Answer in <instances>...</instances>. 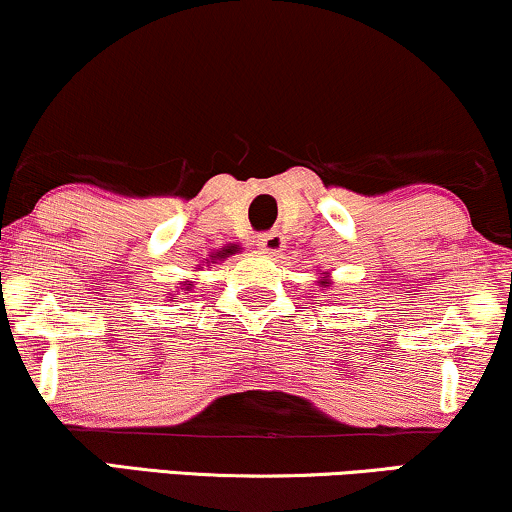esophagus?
Here are the masks:
<instances>
[{"mask_svg":"<svg viewBox=\"0 0 512 512\" xmlns=\"http://www.w3.org/2000/svg\"><path fill=\"white\" fill-rule=\"evenodd\" d=\"M257 248H260V252H264V255H271V257L281 255L283 248H286V238L276 234V231H269V234H262L257 238Z\"/></svg>","mask_w":512,"mask_h":512,"instance_id":"obj_1","label":"esophagus"}]
</instances>
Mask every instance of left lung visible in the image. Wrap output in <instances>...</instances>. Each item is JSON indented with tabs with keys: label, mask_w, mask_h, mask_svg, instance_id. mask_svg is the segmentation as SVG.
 Instances as JSON below:
<instances>
[{
	"label": "left lung",
	"mask_w": 512,
	"mask_h": 512,
	"mask_svg": "<svg viewBox=\"0 0 512 512\" xmlns=\"http://www.w3.org/2000/svg\"><path fill=\"white\" fill-rule=\"evenodd\" d=\"M321 286H326V281H321Z\"/></svg>",
	"instance_id": "obj_1"
}]
</instances>
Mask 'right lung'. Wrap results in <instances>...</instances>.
<instances>
[{
	"instance_id": "right-lung-1",
	"label": "right lung",
	"mask_w": 512,
	"mask_h": 512,
	"mask_svg": "<svg viewBox=\"0 0 512 512\" xmlns=\"http://www.w3.org/2000/svg\"><path fill=\"white\" fill-rule=\"evenodd\" d=\"M212 264H215V262H212ZM181 286H184V288H181V290H191L193 281H184V283H181ZM174 300H177V297H172V302H174Z\"/></svg>"
}]
</instances>
